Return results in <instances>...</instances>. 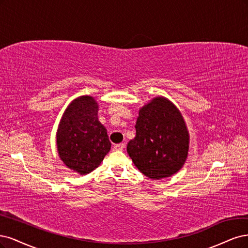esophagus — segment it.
<instances>
[{"mask_svg":"<svg viewBox=\"0 0 248 248\" xmlns=\"http://www.w3.org/2000/svg\"><path fill=\"white\" fill-rule=\"evenodd\" d=\"M124 143H121V144H115V145L113 146V150H116V151H118V150H124Z\"/></svg>","mask_w":248,"mask_h":248,"instance_id":"esophagus-1","label":"esophagus"}]
</instances>
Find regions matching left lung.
<instances>
[{
	"mask_svg": "<svg viewBox=\"0 0 248 248\" xmlns=\"http://www.w3.org/2000/svg\"><path fill=\"white\" fill-rule=\"evenodd\" d=\"M136 137L126 151L134 165L150 179L177 173L185 165L189 136L180 111L164 97H156L139 110Z\"/></svg>",
	"mask_w": 248,
	"mask_h": 248,
	"instance_id": "8db88e82",
	"label": "left lung"
}]
</instances>
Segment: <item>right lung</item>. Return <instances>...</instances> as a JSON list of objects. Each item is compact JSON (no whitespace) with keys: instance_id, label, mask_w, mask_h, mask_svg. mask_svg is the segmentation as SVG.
I'll list each match as a JSON object with an SVG mask.
<instances>
[{"instance_id":"1","label":"right lung","mask_w":248,"mask_h":248,"mask_svg":"<svg viewBox=\"0 0 248 248\" xmlns=\"http://www.w3.org/2000/svg\"><path fill=\"white\" fill-rule=\"evenodd\" d=\"M99 105L91 95H81L68 106L57 133L58 153L69 169L81 175L98 168L109 153L107 130L98 119Z\"/></svg>"}]
</instances>
